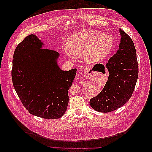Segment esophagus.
I'll return each instance as SVG.
<instances>
[{
	"label": "esophagus",
	"mask_w": 152,
	"mask_h": 152,
	"mask_svg": "<svg viewBox=\"0 0 152 152\" xmlns=\"http://www.w3.org/2000/svg\"><path fill=\"white\" fill-rule=\"evenodd\" d=\"M90 70V68L89 67H86L84 69V74L85 75H86L87 74V73L89 72V71Z\"/></svg>",
	"instance_id": "esophagus-1"
}]
</instances>
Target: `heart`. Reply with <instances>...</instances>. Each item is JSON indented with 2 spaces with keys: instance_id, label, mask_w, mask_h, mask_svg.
Segmentation results:
<instances>
[{
  "instance_id": "obj_1",
  "label": "heart",
  "mask_w": 152,
  "mask_h": 152,
  "mask_svg": "<svg viewBox=\"0 0 152 152\" xmlns=\"http://www.w3.org/2000/svg\"><path fill=\"white\" fill-rule=\"evenodd\" d=\"M113 47V40L110 35L102 31H83L70 37L67 49L71 54L82 56L86 61H102L107 58Z\"/></svg>"
}]
</instances>
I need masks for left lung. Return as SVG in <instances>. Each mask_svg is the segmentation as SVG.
Returning a JSON list of instances; mask_svg holds the SVG:
<instances>
[{
    "instance_id": "left-lung-1",
    "label": "left lung",
    "mask_w": 152,
    "mask_h": 152,
    "mask_svg": "<svg viewBox=\"0 0 152 152\" xmlns=\"http://www.w3.org/2000/svg\"><path fill=\"white\" fill-rule=\"evenodd\" d=\"M120 34L119 49L106 64L108 79L100 93L90 100L91 107L99 112H112L126 104L132 96L138 77L134 43L121 29Z\"/></svg>"
}]
</instances>
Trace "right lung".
Wrapping results in <instances>:
<instances>
[{
    "instance_id": "1",
    "label": "right lung",
    "mask_w": 152,
    "mask_h": 152,
    "mask_svg": "<svg viewBox=\"0 0 152 152\" xmlns=\"http://www.w3.org/2000/svg\"><path fill=\"white\" fill-rule=\"evenodd\" d=\"M42 45L33 34L18 45L12 59V84L30 113L44 118H59L66 111L68 91L77 69L61 70L56 61L59 53L40 49Z\"/></svg>"
}]
</instances>
